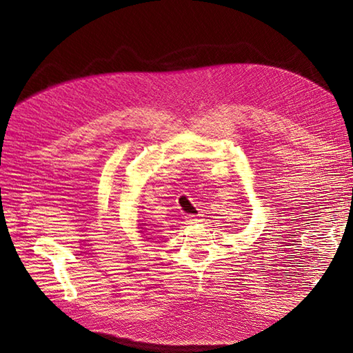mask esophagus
Instances as JSON below:
<instances>
[{"instance_id":"34e87169","label":"esophagus","mask_w":353,"mask_h":353,"mask_svg":"<svg viewBox=\"0 0 353 353\" xmlns=\"http://www.w3.org/2000/svg\"><path fill=\"white\" fill-rule=\"evenodd\" d=\"M201 213H197V215H191V213H190V215H187L185 216V221L188 222V223H194V222H199V221H201Z\"/></svg>"}]
</instances>
